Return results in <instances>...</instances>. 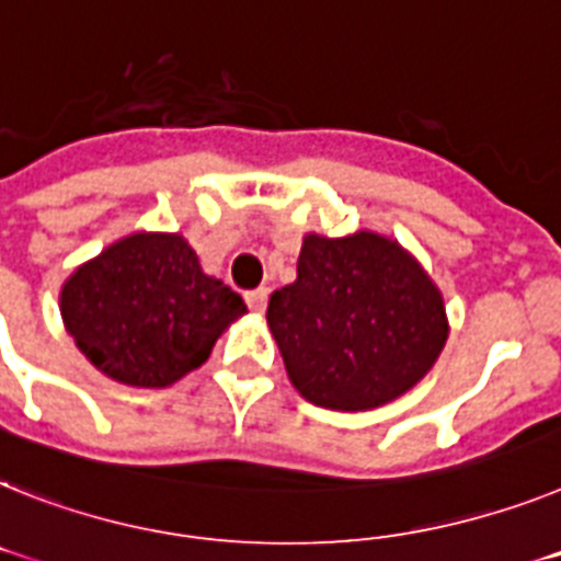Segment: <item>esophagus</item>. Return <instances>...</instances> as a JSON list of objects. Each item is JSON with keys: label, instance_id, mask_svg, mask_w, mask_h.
Returning <instances> with one entry per match:
<instances>
[{"label": "esophagus", "instance_id": "obj_1", "mask_svg": "<svg viewBox=\"0 0 561 561\" xmlns=\"http://www.w3.org/2000/svg\"><path fill=\"white\" fill-rule=\"evenodd\" d=\"M244 302H248V308H251L253 313H265V308H267V288L251 290V294L244 296Z\"/></svg>", "mask_w": 561, "mask_h": 561}]
</instances>
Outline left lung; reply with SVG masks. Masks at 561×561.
I'll return each instance as SVG.
<instances>
[{"mask_svg": "<svg viewBox=\"0 0 561 561\" xmlns=\"http://www.w3.org/2000/svg\"><path fill=\"white\" fill-rule=\"evenodd\" d=\"M271 328L288 379L331 411H374L425 379L448 342L445 299L397 239L308 233L296 282L273 290Z\"/></svg>", "mask_w": 561, "mask_h": 561, "instance_id": "1", "label": "left lung"}]
</instances>
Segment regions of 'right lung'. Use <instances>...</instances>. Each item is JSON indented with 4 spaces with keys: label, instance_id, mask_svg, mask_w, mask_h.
I'll return each mask as SVG.
<instances>
[{
    "label": "right lung",
    "instance_id": "1",
    "mask_svg": "<svg viewBox=\"0 0 561 561\" xmlns=\"http://www.w3.org/2000/svg\"><path fill=\"white\" fill-rule=\"evenodd\" d=\"M59 310L84 359L130 388L179 382L248 313L242 296L202 271L185 237L153 230L116 239L79 265Z\"/></svg>",
    "mask_w": 561,
    "mask_h": 561
}]
</instances>
